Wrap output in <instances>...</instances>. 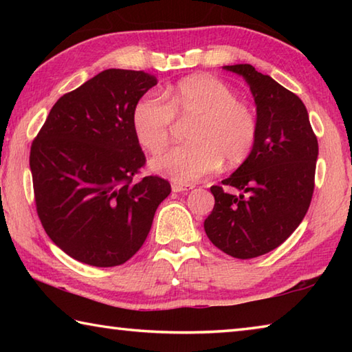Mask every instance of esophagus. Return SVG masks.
<instances>
[{"instance_id": "34e87169", "label": "esophagus", "mask_w": 352, "mask_h": 352, "mask_svg": "<svg viewBox=\"0 0 352 352\" xmlns=\"http://www.w3.org/2000/svg\"><path fill=\"white\" fill-rule=\"evenodd\" d=\"M192 188H194V184H177V183H174V184H172V192H184V190H189Z\"/></svg>"}]
</instances>
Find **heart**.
<instances>
[{"mask_svg": "<svg viewBox=\"0 0 352 352\" xmlns=\"http://www.w3.org/2000/svg\"><path fill=\"white\" fill-rule=\"evenodd\" d=\"M174 118L194 119L190 142L170 148L151 162L153 172L178 184H189L216 172L242 164L252 155L259 124L253 107L237 99L228 83L212 76H192L164 90L162 99L141 98L132 110L138 144L151 153L168 146Z\"/></svg>", "mask_w": 352, "mask_h": 352, "instance_id": "b5f03b06", "label": "heart"}]
</instances>
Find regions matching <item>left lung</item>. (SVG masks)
Returning <instances> with one entry per match:
<instances>
[{
    "label": "left lung",
    "mask_w": 352,
    "mask_h": 352,
    "mask_svg": "<svg viewBox=\"0 0 352 352\" xmlns=\"http://www.w3.org/2000/svg\"><path fill=\"white\" fill-rule=\"evenodd\" d=\"M223 69L248 83L259 132L252 155L222 182L241 194L211 186L216 204L205 231L223 253L252 259L281 245L305 219L314 194L318 141L296 94L248 63Z\"/></svg>",
    "instance_id": "1"
}]
</instances>
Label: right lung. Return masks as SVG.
I'll list each match as a JSON object with an SVG mask.
<instances>
[{
    "mask_svg": "<svg viewBox=\"0 0 352 352\" xmlns=\"http://www.w3.org/2000/svg\"><path fill=\"white\" fill-rule=\"evenodd\" d=\"M157 85L144 71L105 69L52 107L29 166L46 234L76 261L115 267L138 252L170 194L146 163L132 129L135 104Z\"/></svg>",
    "mask_w": 352,
    "mask_h": 352,
    "instance_id": "right-lung-1",
    "label": "right lung"
}]
</instances>
